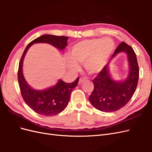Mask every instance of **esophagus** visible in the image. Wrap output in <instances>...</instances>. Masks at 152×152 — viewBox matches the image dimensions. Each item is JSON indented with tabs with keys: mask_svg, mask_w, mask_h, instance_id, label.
Instances as JSON below:
<instances>
[{
	"mask_svg": "<svg viewBox=\"0 0 152 152\" xmlns=\"http://www.w3.org/2000/svg\"><path fill=\"white\" fill-rule=\"evenodd\" d=\"M84 81H85V79H84V78H80L79 81V84H82Z\"/></svg>",
	"mask_w": 152,
	"mask_h": 152,
	"instance_id": "obj_1",
	"label": "esophagus"
}]
</instances>
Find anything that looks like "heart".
Listing matches in <instances>:
<instances>
[{
    "mask_svg": "<svg viewBox=\"0 0 152 152\" xmlns=\"http://www.w3.org/2000/svg\"><path fill=\"white\" fill-rule=\"evenodd\" d=\"M114 41L110 38L93 39L80 41L70 49V56L66 58V63L71 70L77 71V63H84L86 72L96 74L104 67L115 49Z\"/></svg>",
    "mask_w": 152,
    "mask_h": 152,
    "instance_id": "b5f03b06",
    "label": "heart"
}]
</instances>
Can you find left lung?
<instances>
[{"label": "left lung", "mask_w": 152, "mask_h": 152, "mask_svg": "<svg viewBox=\"0 0 152 152\" xmlns=\"http://www.w3.org/2000/svg\"><path fill=\"white\" fill-rule=\"evenodd\" d=\"M121 52L126 53L129 63V73L125 80H113L109 70L111 59ZM139 79V67L133 49L122 42L114 51L108 63L93 80V92L89 101L93 107L102 112H112L124 107L134 94Z\"/></svg>", "instance_id": "left-lung-1"}]
</instances>
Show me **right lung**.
<instances>
[{
    "label": "right lung",
    "instance_id": "1",
    "mask_svg": "<svg viewBox=\"0 0 152 152\" xmlns=\"http://www.w3.org/2000/svg\"><path fill=\"white\" fill-rule=\"evenodd\" d=\"M68 38L65 36L43 35L34 39L25 48L19 64L18 79L21 94L26 104L36 113L44 116H53L66 108L70 99L72 90L78 84L79 78L72 83H66L59 79L52 87L43 90L35 89L27 83L23 73V63L28 49L37 43H46L63 50L67 46Z\"/></svg>",
    "mask_w": 152,
    "mask_h": 152
}]
</instances>
